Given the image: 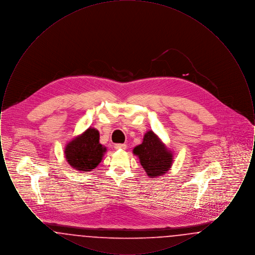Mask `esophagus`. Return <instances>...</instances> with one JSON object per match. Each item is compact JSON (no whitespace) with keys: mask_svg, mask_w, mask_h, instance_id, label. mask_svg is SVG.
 I'll list each match as a JSON object with an SVG mask.
<instances>
[{"mask_svg":"<svg viewBox=\"0 0 255 255\" xmlns=\"http://www.w3.org/2000/svg\"><path fill=\"white\" fill-rule=\"evenodd\" d=\"M115 148H116L117 150H125V149L127 148V145H126V144H123V143H119V144H116V145H115Z\"/></svg>","mask_w":255,"mask_h":255,"instance_id":"1","label":"esophagus"}]
</instances>
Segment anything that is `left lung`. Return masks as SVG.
Wrapping results in <instances>:
<instances>
[{
  "instance_id": "8db88e82",
  "label": "left lung",
  "mask_w": 255,
  "mask_h": 255,
  "mask_svg": "<svg viewBox=\"0 0 255 255\" xmlns=\"http://www.w3.org/2000/svg\"><path fill=\"white\" fill-rule=\"evenodd\" d=\"M133 153L139 158L146 174L157 178L165 174L173 162V155L153 131L144 134L141 144L133 148Z\"/></svg>"
}]
</instances>
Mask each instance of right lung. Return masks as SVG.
I'll use <instances>...</instances> for the list:
<instances>
[{"label":"right lung","instance_id":"1","mask_svg":"<svg viewBox=\"0 0 255 255\" xmlns=\"http://www.w3.org/2000/svg\"><path fill=\"white\" fill-rule=\"evenodd\" d=\"M105 152L106 147L99 143V132L90 127L66 145L65 157L74 169L89 172L100 163Z\"/></svg>","mask_w":255,"mask_h":255}]
</instances>
